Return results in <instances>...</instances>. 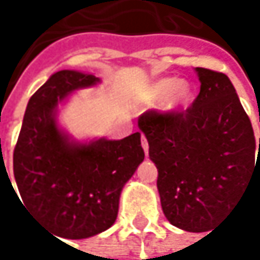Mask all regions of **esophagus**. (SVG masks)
Here are the masks:
<instances>
[{
  "label": "esophagus",
  "mask_w": 260,
  "mask_h": 260,
  "mask_svg": "<svg viewBox=\"0 0 260 260\" xmlns=\"http://www.w3.org/2000/svg\"><path fill=\"white\" fill-rule=\"evenodd\" d=\"M142 146H143V149H145V154L148 155V151H149V145H148V140H146V137H145V136H142Z\"/></svg>",
  "instance_id": "34e87169"
}]
</instances>
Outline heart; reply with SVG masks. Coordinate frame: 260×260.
I'll list each match as a JSON object with an SVG mask.
<instances>
[{"label":"heart","instance_id":"b5f03b06","mask_svg":"<svg viewBox=\"0 0 260 260\" xmlns=\"http://www.w3.org/2000/svg\"><path fill=\"white\" fill-rule=\"evenodd\" d=\"M191 97V86L185 80L160 78L155 80L149 87V99L154 102L163 100L166 111H176L188 103Z\"/></svg>","mask_w":260,"mask_h":260}]
</instances>
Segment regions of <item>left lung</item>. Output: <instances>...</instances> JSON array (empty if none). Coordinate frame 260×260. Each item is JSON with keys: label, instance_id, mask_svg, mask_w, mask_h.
<instances>
[{"label": "left lung", "instance_id": "1", "mask_svg": "<svg viewBox=\"0 0 260 260\" xmlns=\"http://www.w3.org/2000/svg\"><path fill=\"white\" fill-rule=\"evenodd\" d=\"M196 72L200 92L186 111H148L139 127L158 170L166 219L203 233L220 223L254 174L260 176V139L254 162L253 126L230 78L205 68Z\"/></svg>", "mask_w": 260, "mask_h": 260}]
</instances>
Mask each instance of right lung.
Masks as SVG:
<instances>
[{"label":"right lung","instance_id":"1","mask_svg":"<svg viewBox=\"0 0 260 260\" xmlns=\"http://www.w3.org/2000/svg\"><path fill=\"white\" fill-rule=\"evenodd\" d=\"M99 81L77 71L55 72L30 97L13 151L23 203L64 239H86L112 226L121 189L145 158L140 133L121 140L72 143L57 126L58 103Z\"/></svg>","mask_w":260,"mask_h":260}]
</instances>
